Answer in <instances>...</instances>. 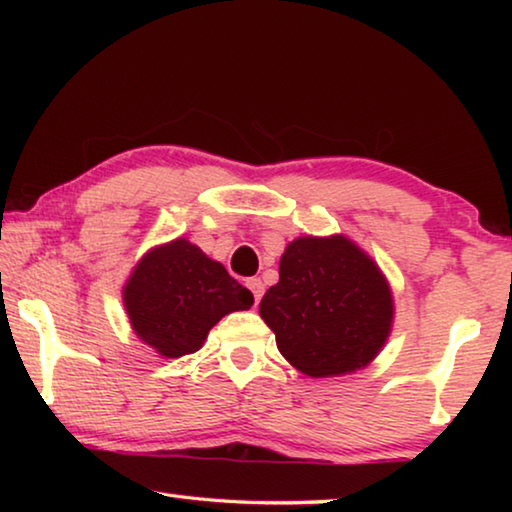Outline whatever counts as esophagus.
<instances>
[{
    "label": "esophagus",
    "mask_w": 512,
    "mask_h": 512,
    "mask_svg": "<svg viewBox=\"0 0 512 512\" xmlns=\"http://www.w3.org/2000/svg\"><path fill=\"white\" fill-rule=\"evenodd\" d=\"M246 287L253 291L255 302L262 300V296H264V282L259 280V277H250V280H246Z\"/></svg>",
    "instance_id": "1"
}]
</instances>
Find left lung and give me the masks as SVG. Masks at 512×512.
Masks as SVG:
<instances>
[{"label":"left lung","instance_id":"8db88e82","mask_svg":"<svg viewBox=\"0 0 512 512\" xmlns=\"http://www.w3.org/2000/svg\"><path fill=\"white\" fill-rule=\"evenodd\" d=\"M259 316L277 350L302 375L325 379L363 370L393 332L395 300L375 259L345 235H305L287 244L280 280Z\"/></svg>","mask_w":512,"mask_h":512}]
</instances>
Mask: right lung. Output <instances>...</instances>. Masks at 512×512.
<instances>
[{
    "label": "right lung",
    "mask_w": 512,
    "mask_h": 512,
    "mask_svg": "<svg viewBox=\"0 0 512 512\" xmlns=\"http://www.w3.org/2000/svg\"><path fill=\"white\" fill-rule=\"evenodd\" d=\"M121 300L137 339L162 359L201 350L223 316L253 307V293L185 237L146 250Z\"/></svg>",
    "instance_id": "1"
}]
</instances>
